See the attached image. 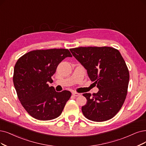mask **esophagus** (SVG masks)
<instances>
[{"mask_svg":"<svg viewBox=\"0 0 146 146\" xmlns=\"http://www.w3.org/2000/svg\"><path fill=\"white\" fill-rule=\"evenodd\" d=\"M72 94H73V95L74 96H75V97H78V96H79L80 95L79 93H77V92H73Z\"/></svg>","mask_w":146,"mask_h":146,"instance_id":"1","label":"esophagus"}]
</instances>
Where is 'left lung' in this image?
<instances>
[{
  "mask_svg": "<svg viewBox=\"0 0 146 146\" xmlns=\"http://www.w3.org/2000/svg\"><path fill=\"white\" fill-rule=\"evenodd\" d=\"M70 52L87 70L98 93H84L87 104L82 107L84 115L94 121L114 117L126 98L129 72L120 52L111 47H79Z\"/></svg>",
  "mask_w": 146,
  "mask_h": 146,
  "instance_id": "obj_1",
  "label": "left lung"
}]
</instances>
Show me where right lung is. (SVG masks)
Returning a JSON list of instances; mask_svg holds the SVG:
<instances>
[{
  "instance_id": "1",
  "label": "right lung",
  "mask_w": 146,
  "mask_h": 146,
  "mask_svg": "<svg viewBox=\"0 0 146 146\" xmlns=\"http://www.w3.org/2000/svg\"><path fill=\"white\" fill-rule=\"evenodd\" d=\"M67 57H72L66 48L35 50L26 53L16 62L13 82L18 98L28 114L37 120H50L61 115L70 91L56 92L52 76L58 64Z\"/></svg>"
}]
</instances>
